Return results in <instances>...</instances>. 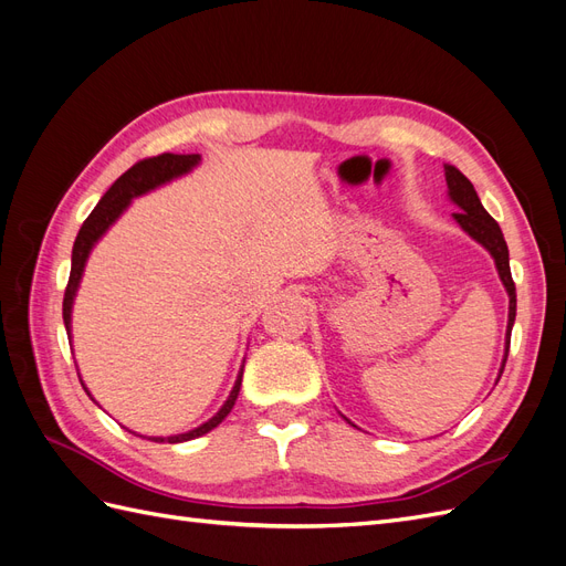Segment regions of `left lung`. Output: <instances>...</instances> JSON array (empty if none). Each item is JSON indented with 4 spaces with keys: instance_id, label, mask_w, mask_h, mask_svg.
I'll return each mask as SVG.
<instances>
[{
    "instance_id": "1",
    "label": "left lung",
    "mask_w": 566,
    "mask_h": 566,
    "mask_svg": "<svg viewBox=\"0 0 566 566\" xmlns=\"http://www.w3.org/2000/svg\"><path fill=\"white\" fill-rule=\"evenodd\" d=\"M447 169V186H449V200L455 205L458 212H453L455 224L465 231L474 243L482 245L491 256L495 271H499V279L507 293V328H505V352H503V361H501V370L499 378H495V385H499L505 361H507V352H510V335H512V325H515V316H517V293H515V283H512V273H510V252H507V243L503 238V231L486 210L482 200H479L472 181L460 172L458 167L453 165H443ZM345 418V416H342ZM347 420V418H345ZM349 424H354L352 420H347ZM356 427V424H354Z\"/></svg>"
}]
</instances>
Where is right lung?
<instances>
[{
	"instance_id": "1",
	"label": "right lung",
	"mask_w": 566,
	"mask_h": 566,
	"mask_svg": "<svg viewBox=\"0 0 566 566\" xmlns=\"http://www.w3.org/2000/svg\"><path fill=\"white\" fill-rule=\"evenodd\" d=\"M198 165H200L198 153H186V156H177V153H163V156H158V158H148V160L136 163L108 188L104 198L98 200L94 212L87 219H84V224H82V229L75 238V245H73L71 279H67L65 297H63V323H65V331H67V339L73 342V304H75V295H77L82 276H84V266H87V260H90L92 250L96 248V243L108 233V229L115 224V221L127 212V208H129L134 198L146 196V193L156 191V188H160L169 181L186 177L188 172H193ZM243 368H245V358L241 364V370H238V375H235V382H233V389L227 397V401L221 403V408L208 422H202V424L193 427V430H188L184 434L150 437V441L181 443V441H191L196 437H202V434H208L210 430H214V427L231 413V408L238 399V391H241ZM80 382H82V378H80ZM82 387H84V391L90 394V399L96 401L92 397V391L87 389V385L82 382ZM136 437H142V434H136Z\"/></svg>"
}]
</instances>
